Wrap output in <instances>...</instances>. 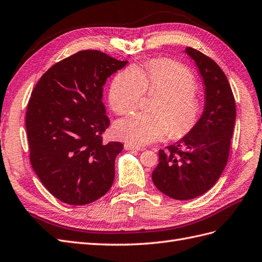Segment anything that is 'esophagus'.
Segmentation results:
<instances>
[{
    "label": "esophagus",
    "mask_w": 262,
    "mask_h": 262,
    "mask_svg": "<svg viewBox=\"0 0 262 262\" xmlns=\"http://www.w3.org/2000/svg\"><path fill=\"white\" fill-rule=\"evenodd\" d=\"M124 148L126 149V150H144L143 147L136 146V145L130 144V143H126V144L124 145Z\"/></svg>",
    "instance_id": "1"
}]
</instances>
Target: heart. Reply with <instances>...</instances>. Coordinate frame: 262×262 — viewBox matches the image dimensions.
I'll return each instance as SVG.
<instances>
[{
	"label": "heart",
	"mask_w": 262,
	"mask_h": 262,
	"mask_svg": "<svg viewBox=\"0 0 262 262\" xmlns=\"http://www.w3.org/2000/svg\"><path fill=\"white\" fill-rule=\"evenodd\" d=\"M195 78L180 63L155 59L145 68H127L119 72L110 86L108 102L117 115L135 110L146 93H157L150 111L134 113L114 125L115 135L134 144H149L169 134L180 139L191 133L202 114Z\"/></svg>",
	"instance_id": "obj_1"
}]
</instances>
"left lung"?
<instances>
[{
    "label": "left lung",
    "mask_w": 262,
    "mask_h": 262,
    "mask_svg": "<svg viewBox=\"0 0 262 262\" xmlns=\"http://www.w3.org/2000/svg\"><path fill=\"white\" fill-rule=\"evenodd\" d=\"M185 52L203 78L204 111L191 133L159 150L151 176L160 192L181 201L202 195L217 182L228 160L236 119L234 94L220 66L192 47Z\"/></svg>",
    "instance_id": "8db88e82"
}]
</instances>
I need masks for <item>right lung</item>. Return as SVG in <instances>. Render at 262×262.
<instances>
[{"label":"right lung","instance_id":"add662e5","mask_svg":"<svg viewBox=\"0 0 262 262\" xmlns=\"http://www.w3.org/2000/svg\"><path fill=\"white\" fill-rule=\"evenodd\" d=\"M126 63L81 50L52 66L33 90L25 119L29 159L45 188L63 203H92L113 184L123 144L103 143L110 126L103 85Z\"/></svg>","mask_w":262,"mask_h":262}]
</instances>
